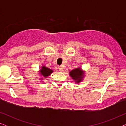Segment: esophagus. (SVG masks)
<instances>
[{
    "instance_id": "1",
    "label": "esophagus",
    "mask_w": 126,
    "mask_h": 126,
    "mask_svg": "<svg viewBox=\"0 0 126 126\" xmlns=\"http://www.w3.org/2000/svg\"><path fill=\"white\" fill-rule=\"evenodd\" d=\"M63 69H64V68H63V66H60L59 67H58V69H59L60 71H63Z\"/></svg>"
}]
</instances>
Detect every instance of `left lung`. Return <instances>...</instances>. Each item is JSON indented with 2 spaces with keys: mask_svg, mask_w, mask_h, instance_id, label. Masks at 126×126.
Segmentation results:
<instances>
[{
  "mask_svg": "<svg viewBox=\"0 0 126 126\" xmlns=\"http://www.w3.org/2000/svg\"><path fill=\"white\" fill-rule=\"evenodd\" d=\"M69 75L73 80L77 83L81 82L84 77V72L80 68H78L72 70L69 72Z\"/></svg>",
  "mask_w": 126,
  "mask_h": 126,
  "instance_id": "1",
  "label": "left lung"
}]
</instances>
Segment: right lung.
Returning <instances> with one entry per match:
<instances>
[{
	"mask_svg": "<svg viewBox=\"0 0 126 126\" xmlns=\"http://www.w3.org/2000/svg\"><path fill=\"white\" fill-rule=\"evenodd\" d=\"M39 72H40V74L41 75L46 78L47 76L50 75V74L52 73L53 71L51 69H50L47 68V67L42 66V68H41V69Z\"/></svg>",
	"mask_w": 126,
	"mask_h": 126,
	"instance_id": "1",
	"label": "right lung"
}]
</instances>
